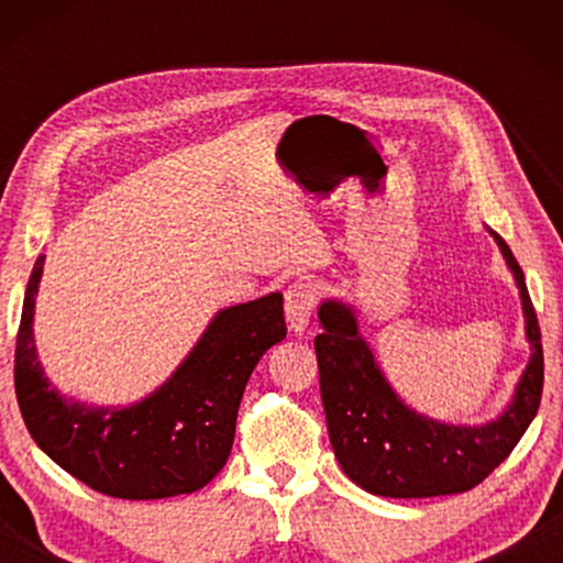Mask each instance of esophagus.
I'll use <instances>...</instances> for the list:
<instances>
[{
	"mask_svg": "<svg viewBox=\"0 0 563 563\" xmlns=\"http://www.w3.org/2000/svg\"><path fill=\"white\" fill-rule=\"evenodd\" d=\"M318 287L310 279H299L289 284L287 295H284V310H287V322L291 330L302 333L310 325V318L318 307Z\"/></svg>",
	"mask_w": 563,
	"mask_h": 563,
	"instance_id": "esophagus-1",
	"label": "esophagus"
}]
</instances>
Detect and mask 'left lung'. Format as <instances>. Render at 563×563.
I'll list each match as a JSON object with an SVG mask.
<instances>
[{"instance_id": "1", "label": "left lung", "mask_w": 563, "mask_h": 563, "mask_svg": "<svg viewBox=\"0 0 563 563\" xmlns=\"http://www.w3.org/2000/svg\"><path fill=\"white\" fill-rule=\"evenodd\" d=\"M495 241L518 279L533 358L510 410L489 426H443L407 410L384 382L349 307L338 302L320 307L322 330L314 338V351L330 443L349 479L372 495L412 499L474 489L510 456L541 407V325L522 268L503 238L495 235Z\"/></svg>"}]
</instances>
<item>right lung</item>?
Masks as SVG:
<instances>
[{"mask_svg":"<svg viewBox=\"0 0 563 563\" xmlns=\"http://www.w3.org/2000/svg\"><path fill=\"white\" fill-rule=\"evenodd\" d=\"M43 256L30 274L14 343V391L33 441L102 495L164 499L202 489L230 456L241 397L261 356L287 335L282 295L228 307L179 372L128 410H87L51 389L33 343Z\"/></svg>","mask_w":563,"mask_h":563,"instance_id":"1","label":"right lung"}]
</instances>
